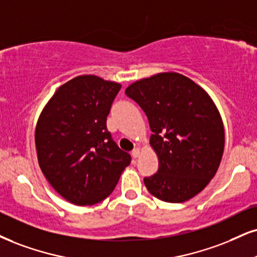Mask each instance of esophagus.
<instances>
[{
    "instance_id": "34e87169",
    "label": "esophagus",
    "mask_w": 257,
    "mask_h": 257,
    "mask_svg": "<svg viewBox=\"0 0 257 257\" xmlns=\"http://www.w3.org/2000/svg\"><path fill=\"white\" fill-rule=\"evenodd\" d=\"M139 155H141V149L136 148L135 150L132 151V156H134L135 158H137V157H139Z\"/></svg>"
}]
</instances>
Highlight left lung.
Returning <instances> with one entry per match:
<instances>
[{
    "mask_svg": "<svg viewBox=\"0 0 257 257\" xmlns=\"http://www.w3.org/2000/svg\"><path fill=\"white\" fill-rule=\"evenodd\" d=\"M147 114L158 170L148 191L166 202H185L216 175L225 145L223 120L204 88L179 72L142 78L125 89Z\"/></svg>",
    "mask_w": 257,
    "mask_h": 257,
    "instance_id": "left-lung-1",
    "label": "left lung"
}]
</instances>
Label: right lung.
Wrapping results in <instances>:
<instances>
[{
    "label": "right lung",
    "instance_id": "obj_1",
    "mask_svg": "<svg viewBox=\"0 0 257 257\" xmlns=\"http://www.w3.org/2000/svg\"><path fill=\"white\" fill-rule=\"evenodd\" d=\"M121 84L76 76L57 88L38 118L36 149L44 176L65 200L90 206L106 199L131 162L107 131Z\"/></svg>",
    "mask_w": 257,
    "mask_h": 257
}]
</instances>
